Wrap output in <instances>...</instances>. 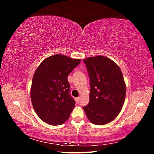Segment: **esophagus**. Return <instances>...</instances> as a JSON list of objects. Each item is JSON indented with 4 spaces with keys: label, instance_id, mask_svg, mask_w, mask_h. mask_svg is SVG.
Listing matches in <instances>:
<instances>
[{
    "label": "esophagus",
    "instance_id": "34e87169",
    "mask_svg": "<svg viewBox=\"0 0 154 154\" xmlns=\"http://www.w3.org/2000/svg\"><path fill=\"white\" fill-rule=\"evenodd\" d=\"M80 97H76V102H77V103H80Z\"/></svg>",
    "mask_w": 154,
    "mask_h": 154
}]
</instances>
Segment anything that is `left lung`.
<instances>
[{
    "mask_svg": "<svg viewBox=\"0 0 154 154\" xmlns=\"http://www.w3.org/2000/svg\"><path fill=\"white\" fill-rule=\"evenodd\" d=\"M90 80L89 103L83 106L88 119L102 125L113 121L124 104L126 85L122 71L112 60L103 56L85 59Z\"/></svg>",
    "mask_w": 154,
    "mask_h": 154,
    "instance_id": "left-lung-1",
    "label": "left lung"
}]
</instances>
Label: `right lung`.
I'll use <instances>...</instances> for the list:
<instances>
[{"label": "right lung", "mask_w": 154, "mask_h": 154, "mask_svg": "<svg viewBox=\"0 0 154 154\" xmlns=\"http://www.w3.org/2000/svg\"><path fill=\"white\" fill-rule=\"evenodd\" d=\"M80 59L56 54L44 60L32 78L31 100L36 114L51 125L63 124L75 106L70 94L69 74L80 63Z\"/></svg>", "instance_id": "add662e5"}]
</instances>
